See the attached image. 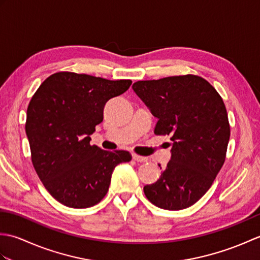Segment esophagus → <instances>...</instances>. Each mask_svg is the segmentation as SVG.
<instances>
[{
  "label": "esophagus",
  "mask_w": 260,
  "mask_h": 260,
  "mask_svg": "<svg viewBox=\"0 0 260 260\" xmlns=\"http://www.w3.org/2000/svg\"><path fill=\"white\" fill-rule=\"evenodd\" d=\"M133 159L136 162H146L147 158L144 156H141V155H137V154H133Z\"/></svg>",
  "instance_id": "obj_1"
}]
</instances>
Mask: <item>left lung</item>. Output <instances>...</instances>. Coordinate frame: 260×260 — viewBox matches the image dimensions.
Listing matches in <instances>:
<instances>
[{"mask_svg":"<svg viewBox=\"0 0 260 260\" xmlns=\"http://www.w3.org/2000/svg\"><path fill=\"white\" fill-rule=\"evenodd\" d=\"M133 89L157 118L154 133L172 141L171 159L155 183L144 186L145 196L161 209L189 208L210 189L224 163L230 126L222 98L193 75L137 81Z\"/></svg>","mask_w":260,"mask_h":260,"instance_id":"left-lung-1","label":"left lung"}]
</instances>
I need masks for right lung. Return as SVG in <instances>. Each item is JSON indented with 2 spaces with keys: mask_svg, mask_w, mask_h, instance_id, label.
Here are the masks:
<instances>
[{
  "mask_svg": "<svg viewBox=\"0 0 260 260\" xmlns=\"http://www.w3.org/2000/svg\"><path fill=\"white\" fill-rule=\"evenodd\" d=\"M131 85L64 71L48 77L33 95L25 124L31 159L43 185L63 206L85 209L101 202L114 169L132 159L127 151L90 145L105 105Z\"/></svg>",
  "mask_w": 260,
  "mask_h": 260,
  "instance_id": "obj_1",
  "label": "right lung"
}]
</instances>
